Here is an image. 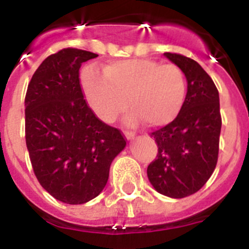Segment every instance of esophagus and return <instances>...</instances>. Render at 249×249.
<instances>
[{
	"instance_id": "1",
	"label": "esophagus",
	"mask_w": 249,
	"mask_h": 249,
	"mask_svg": "<svg viewBox=\"0 0 249 249\" xmlns=\"http://www.w3.org/2000/svg\"><path fill=\"white\" fill-rule=\"evenodd\" d=\"M123 133H124V136H126L128 140H131V138L135 137V132H131V131H123Z\"/></svg>"
}]
</instances>
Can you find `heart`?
<instances>
[{"label":"heart","mask_w":249,"mask_h":249,"mask_svg":"<svg viewBox=\"0 0 249 249\" xmlns=\"http://www.w3.org/2000/svg\"><path fill=\"white\" fill-rule=\"evenodd\" d=\"M81 85L89 106L103 122H112L128 105V121L143 120L151 127H160L177 117L187 93L183 71L173 63L148 58L114 61L100 70L93 65L83 68Z\"/></svg>","instance_id":"obj_1"}]
</instances>
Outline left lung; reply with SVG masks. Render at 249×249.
<instances>
[{"label":"left lung","instance_id":"left-lung-1","mask_svg":"<svg viewBox=\"0 0 249 249\" xmlns=\"http://www.w3.org/2000/svg\"><path fill=\"white\" fill-rule=\"evenodd\" d=\"M164 56L183 71L187 94L177 117L151 133L158 153L147 167V176L160 195L183 198L201 190L218 160L219 94L210 74L195 59L171 52Z\"/></svg>","mask_w":249,"mask_h":249}]
</instances>
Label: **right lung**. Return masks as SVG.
I'll return each instance as SVG.
<instances>
[{
	"instance_id": "1",
	"label": "right lung",
	"mask_w": 249,
	"mask_h": 249,
	"mask_svg": "<svg viewBox=\"0 0 249 249\" xmlns=\"http://www.w3.org/2000/svg\"><path fill=\"white\" fill-rule=\"evenodd\" d=\"M97 56L71 47L51 54L26 92V144L35 176L63 203L97 197L112 160L126 146L122 132L102 122L85 100L81 65Z\"/></svg>"
}]
</instances>
